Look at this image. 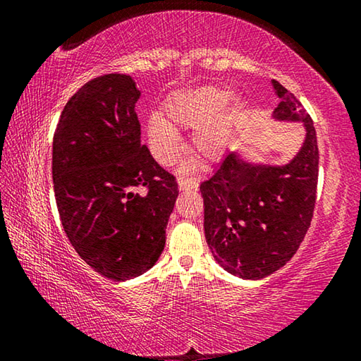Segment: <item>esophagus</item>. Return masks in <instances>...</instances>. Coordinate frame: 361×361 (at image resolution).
Masks as SVG:
<instances>
[{
  "mask_svg": "<svg viewBox=\"0 0 361 361\" xmlns=\"http://www.w3.org/2000/svg\"><path fill=\"white\" fill-rule=\"evenodd\" d=\"M197 186H199L197 178H180L178 180L180 191H192V189H197Z\"/></svg>",
  "mask_w": 361,
  "mask_h": 361,
  "instance_id": "esophagus-1",
  "label": "esophagus"
}]
</instances>
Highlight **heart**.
I'll use <instances>...</instances> for the list:
<instances>
[{"label":"heart","instance_id":"obj_1","mask_svg":"<svg viewBox=\"0 0 361 361\" xmlns=\"http://www.w3.org/2000/svg\"><path fill=\"white\" fill-rule=\"evenodd\" d=\"M240 108V97L216 87L175 94L164 106L166 121L151 116L146 124L152 154L164 166L172 164L181 146L176 129H189L194 130L192 149L204 161H218L228 148Z\"/></svg>","mask_w":361,"mask_h":361}]
</instances>
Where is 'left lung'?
<instances>
[{"label": "left lung", "mask_w": 361, "mask_h": 361, "mask_svg": "<svg viewBox=\"0 0 361 361\" xmlns=\"http://www.w3.org/2000/svg\"><path fill=\"white\" fill-rule=\"evenodd\" d=\"M272 85L280 99L272 118L302 122L305 129L298 154L285 166H266L232 151L200 185L213 258L232 276L248 280L271 276L298 252L312 221L319 181L314 122L282 84Z\"/></svg>", "instance_id": "8db88e82"}]
</instances>
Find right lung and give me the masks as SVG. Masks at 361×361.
<instances>
[{"label": "right lung", "mask_w": 361, "mask_h": 361, "mask_svg": "<svg viewBox=\"0 0 361 361\" xmlns=\"http://www.w3.org/2000/svg\"><path fill=\"white\" fill-rule=\"evenodd\" d=\"M138 99L130 76L95 78L66 103L52 142L54 192L65 234L95 272L114 282L156 264L178 197L175 176L140 140Z\"/></svg>", "instance_id": "1"}]
</instances>
